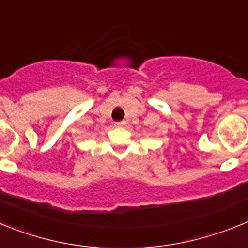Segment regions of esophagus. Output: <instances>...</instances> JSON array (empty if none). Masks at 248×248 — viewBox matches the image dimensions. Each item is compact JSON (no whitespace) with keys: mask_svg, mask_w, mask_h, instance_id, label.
Segmentation results:
<instances>
[{"mask_svg":"<svg viewBox=\"0 0 248 248\" xmlns=\"http://www.w3.org/2000/svg\"><path fill=\"white\" fill-rule=\"evenodd\" d=\"M126 125V123L125 122H117V123H114V126L115 128H124V126Z\"/></svg>","mask_w":248,"mask_h":248,"instance_id":"obj_1","label":"esophagus"}]
</instances>
